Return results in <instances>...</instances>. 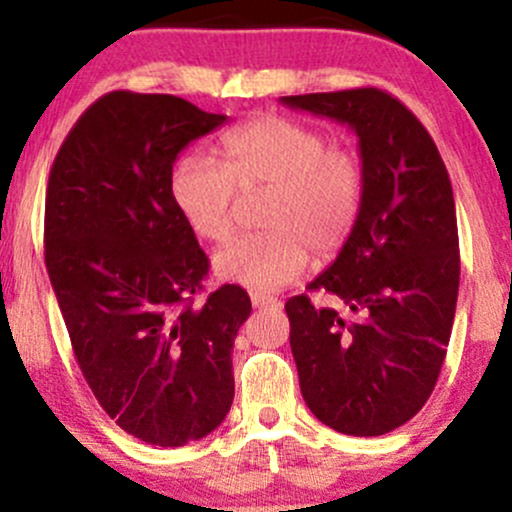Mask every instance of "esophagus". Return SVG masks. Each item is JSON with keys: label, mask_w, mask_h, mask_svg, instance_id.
Returning <instances> with one entry per match:
<instances>
[{"label": "esophagus", "mask_w": 512, "mask_h": 512, "mask_svg": "<svg viewBox=\"0 0 512 512\" xmlns=\"http://www.w3.org/2000/svg\"><path fill=\"white\" fill-rule=\"evenodd\" d=\"M250 301L255 308H279L281 301H276V298L267 296V293H250Z\"/></svg>", "instance_id": "obj_1"}]
</instances>
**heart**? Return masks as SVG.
Listing matches in <instances>:
<instances>
[{
	"label": "heart",
	"instance_id": "b5f03b06",
	"mask_svg": "<svg viewBox=\"0 0 512 512\" xmlns=\"http://www.w3.org/2000/svg\"><path fill=\"white\" fill-rule=\"evenodd\" d=\"M223 163L187 154L170 175V197L187 226L209 243L233 233L236 197L267 190L260 223L214 255L221 279L257 291L291 284L313 250L330 260L354 231L363 202V166L351 149L327 144L320 129L281 115L245 122L223 137Z\"/></svg>",
	"mask_w": 512,
	"mask_h": 512
}]
</instances>
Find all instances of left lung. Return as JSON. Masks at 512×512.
<instances>
[{"label": "left lung", "instance_id": "left-lung-1", "mask_svg": "<svg viewBox=\"0 0 512 512\" xmlns=\"http://www.w3.org/2000/svg\"><path fill=\"white\" fill-rule=\"evenodd\" d=\"M349 125L363 166L361 214L310 291L286 301L305 404L346 436H383L431 397L455 320L460 243L452 185L436 144L380 88L284 96Z\"/></svg>", "mask_w": 512, "mask_h": 512}]
</instances>
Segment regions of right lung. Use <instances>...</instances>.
<instances>
[{
  "instance_id": "right-lung-1",
  "label": "right lung",
  "mask_w": 512,
  "mask_h": 512,
  "mask_svg": "<svg viewBox=\"0 0 512 512\" xmlns=\"http://www.w3.org/2000/svg\"><path fill=\"white\" fill-rule=\"evenodd\" d=\"M226 115L113 91L76 120L45 195V264L88 387L129 436L180 448L233 404L231 351L252 305L223 284L170 197L175 158Z\"/></svg>"
}]
</instances>
